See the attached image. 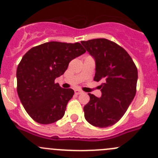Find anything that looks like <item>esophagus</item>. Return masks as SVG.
Instances as JSON below:
<instances>
[{
  "instance_id": "34e87169",
  "label": "esophagus",
  "mask_w": 158,
  "mask_h": 158,
  "mask_svg": "<svg viewBox=\"0 0 158 158\" xmlns=\"http://www.w3.org/2000/svg\"><path fill=\"white\" fill-rule=\"evenodd\" d=\"M82 91H81V90L79 89L75 90V94L76 95H79V94H82Z\"/></svg>"
}]
</instances>
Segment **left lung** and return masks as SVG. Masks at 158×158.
<instances>
[{"label": "left lung", "mask_w": 158, "mask_h": 158, "mask_svg": "<svg viewBox=\"0 0 158 158\" xmlns=\"http://www.w3.org/2000/svg\"><path fill=\"white\" fill-rule=\"evenodd\" d=\"M95 59L94 80L100 82V97L88 93L90 100L84 106L88 123L107 127L117 123L127 110L136 94L137 69L130 55L122 47L106 38L82 41Z\"/></svg>", "instance_id": "left-lung-1"}]
</instances>
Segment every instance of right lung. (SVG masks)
I'll return each instance as SVG.
<instances>
[{
  "label": "right lung",
  "mask_w": 158,
  "mask_h": 158,
  "mask_svg": "<svg viewBox=\"0 0 158 158\" xmlns=\"http://www.w3.org/2000/svg\"><path fill=\"white\" fill-rule=\"evenodd\" d=\"M85 52L79 42H50L33 47L23 56L17 69V91L24 110L37 123L50 124L63 117L74 91L60 87L55 79Z\"/></svg>",
  "instance_id": "right-lung-1"
}]
</instances>
